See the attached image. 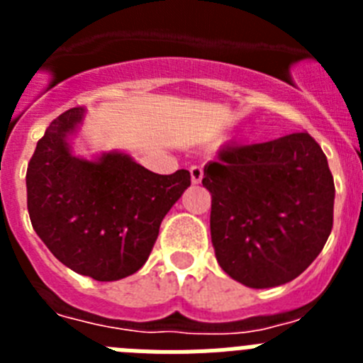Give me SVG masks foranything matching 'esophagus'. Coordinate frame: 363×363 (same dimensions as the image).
<instances>
[{
    "instance_id": "34e87169",
    "label": "esophagus",
    "mask_w": 363,
    "mask_h": 363,
    "mask_svg": "<svg viewBox=\"0 0 363 363\" xmlns=\"http://www.w3.org/2000/svg\"><path fill=\"white\" fill-rule=\"evenodd\" d=\"M189 172H191V182L194 185L201 184V178H203V169L198 165H192L191 169H189Z\"/></svg>"
}]
</instances>
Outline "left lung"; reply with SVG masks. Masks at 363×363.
Wrapping results in <instances>:
<instances>
[{"mask_svg": "<svg viewBox=\"0 0 363 363\" xmlns=\"http://www.w3.org/2000/svg\"><path fill=\"white\" fill-rule=\"evenodd\" d=\"M201 184L213 196L218 264L245 287L294 280L331 234L335 182L322 147L306 130L225 147L203 169Z\"/></svg>", "mask_w": 363, "mask_h": 363, "instance_id": "left-lung-1", "label": "left lung"}]
</instances>
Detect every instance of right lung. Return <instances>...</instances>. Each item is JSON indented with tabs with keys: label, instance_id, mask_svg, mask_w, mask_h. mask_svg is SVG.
<instances>
[{
	"label": "right lung",
	"instance_id": "1",
	"mask_svg": "<svg viewBox=\"0 0 363 363\" xmlns=\"http://www.w3.org/2000/svg\"><path fill=\"white\" fill-rule=\"evenodd\" d=\"M85 116V107L69 108L38 142L27 169L28 216L63 265L116 281L143 267L162 220L191 185V172L156 174L123 150L74 154Z\"/></svg>",
	"mask_w": 363,
	"mask_h": 363
}]
</instances>
